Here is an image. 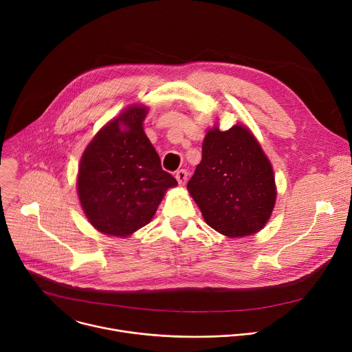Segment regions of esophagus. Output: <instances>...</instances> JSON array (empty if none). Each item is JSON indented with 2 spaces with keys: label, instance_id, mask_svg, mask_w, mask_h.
<instances>
[{
  "label": "esophagus",
  "instance_id": "obj_1",
  "mask_svg": "<svg viewBox=\"0 0 352 352\" xmlns=\"http://www.w3.org/2000/svg\"><path fill=\"white\" fill-rule=\"evenodd\" d=\"M175 178L179 185H184L186 182V179H188V173H186V170H179L175 173Z\"/></svg>",
  "mask_w": 352,
  "mask_h": 352
}]
</instances>
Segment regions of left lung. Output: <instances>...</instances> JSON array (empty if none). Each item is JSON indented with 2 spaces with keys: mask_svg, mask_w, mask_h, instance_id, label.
Returning a JSON list of instances; mask_svg holds the SVG:
<instances>
[{
  "mask_svg": "<svg viewBox=\"0 0 352 352\" xmlns=\"http://www.w3.org/2000/svg\"><path fill=\"white\" fill-rule=\"evenodd\" d=\"M186 188L205 222L228 238L259 232L276 202L269 158L246 126L208 130L202 160Z\"/></svg>",
  "mask_w": 352,
  "mask_h": 352,
  "instance_id": "left-lung-1",
  "label": "left lung"
}]
</instances>
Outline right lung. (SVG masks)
Instances as JSON below:
<instances>
[{
	"label": "right lung",
	"instance_id": "right-lung-1",
	"mask_svg": "<svg viewBox=\"0 0 352 352\" xmlns=\"http://www.w3.org/2000/svg\"><path fill=\"white\" fill-rule=\"evenodd\" d=\"M148 109L133 104L107 123L86 147L78 194L89 222L104 235L127 238L147 225L177 179L161 168L144 133Z\"/></svg>",
	"mask_w": 352,
	"mask_h": 352
}]
</instances>
